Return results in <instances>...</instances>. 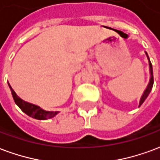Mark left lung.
I'll return each mask as SVG.
<instances>
[{"label": "left lung", "mask_w": 160, "mask_h": 160, "mask_svg": "<svg viewBox=\"0 0 160 160\" xmlns=\"http://www.w3.org/2000/svg\"><path fill=\"white\" fill-rule=\"evenodd\" d=\"M147 56H148V53H147ZM148 61H149V70H150V81H149V83L148 85V87L145 89V91L143 92V94H142V97L140 99V102H139V107L142 106V104L145 101V100L148 98V94H150V92L152 90V85H153V73H152V63L150 61V59L148 58Z\"/></svg>", "instance_id": "8db88e82"}]
</instances>
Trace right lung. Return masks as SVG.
<instances>
[{
  "mask_svg": "<svg viewBox=\"0 0 160 160\" xmlns=\"http://www.w3.org/2000/svg\"><path fill=\"white\" fill-rule=\"evenodd\" d=\"M8 85H9V88L11 89L12 95L15 104L20 108L22 112H24V113L27 114L28 116L38 120H46L55 117L56 115L59 112L58 111H56V112H53V111H51V112L45 111L42 109L38 106H36V105H33L31 104V103H29V102L23 101L22 99H20L17 94H15V92L12 90V88H11V86H10L9 83H8Z\"/></svg>",
  "mask_w": 160,
  "mask_h": 160,
  "instance_id": "obj_1",
  "label": "right lung"
}]
</instances>
